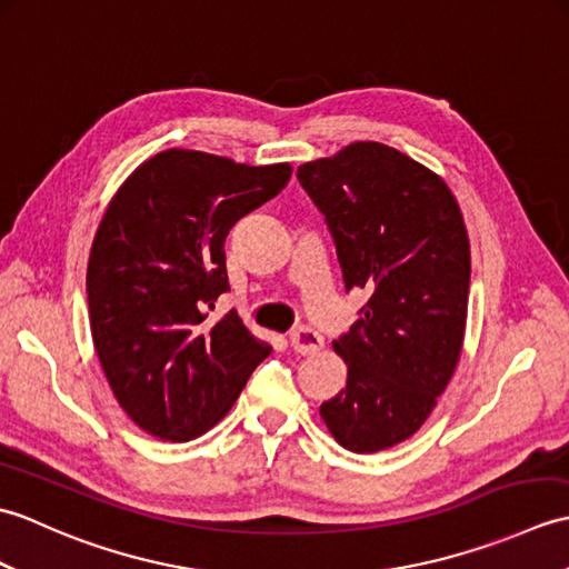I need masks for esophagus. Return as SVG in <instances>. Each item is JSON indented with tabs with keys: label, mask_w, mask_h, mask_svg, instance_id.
Masks as SVG:
<instances>
[{
	"label": "esophagus",
	"mask_w": 569,
	"mask_h": 569,
	"mask_svg": "<svg viewBox=\"0 0 569 569\" xmlns=\"http://www.w3.org/2000/svg\"><path fill=\"white\" fill-rule=\"evenodd\" d=\"M291 347L298 355H316L322 349V337L310 328H298L291 335Z\"/></svg>",
	"instance_id": "1"
}]
</instances>
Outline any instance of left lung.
<instances>
[{"label": "left lung", "instance_id": "8db88e82", "mask_svg": "<svg viewBox=\"0 0 569 569\" xmlns=\"http://www.w3.org/2000/svg\"><path fill=\"white\" fill-rule=\"evenodd\" d=\"M298 180L330 227L347 291L371 293L332 342L347 383L320 416L345 450H389L428 420L462 355L471 273L462 210L438 173L379 141L308 161Z\"/></svg>", "mask_w": 569, "mask_h": 569}]
</instances>
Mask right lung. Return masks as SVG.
I'll return each mask as SVG.
<instances>
[{
  "mask_svg": "<svg viewBox=\"0 0 569 569\" xmlns=\"http://www.w3.org/2000/svg\"><path fill=\"white\" fill-rule=\"evenodd\" d=\"M291 173V163L168 149L107 204L88 261L92 345L117 403L153 438L208 432L271 355L234 310L212 322L208 308L229 288V229Z\"/></svg>",
  "mask_w": 569,
  "mask_h": 569,
  "instance_id": "1",
  "label": "right lung"
}]
</instances>
